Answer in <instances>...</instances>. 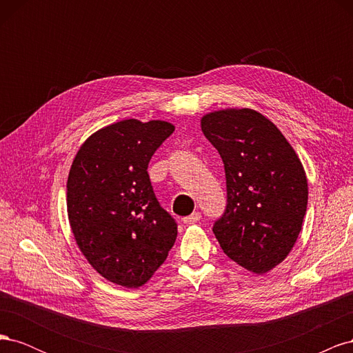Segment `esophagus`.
I'll use <instances>...</instances> for the list:
<instances>
[{
	"label": "esophagus",
	"mask_w": 353,
	"mask_h": 353,
	"mask_svg": "<svg viewBox=\"0 0 353 353\" xmlns=\"http://www.w3.org/2000/svg\"><path fill=\"white\" fill-rule=\"evenodd\" d=\"M200 218H201V215L199 212H194V213H191L190 216H185L184 219H183V222L184 223H187V225H191V223H196V222H199L200 221Z\"/></svg>",
	"instance_id": "1"
}]
</instances>
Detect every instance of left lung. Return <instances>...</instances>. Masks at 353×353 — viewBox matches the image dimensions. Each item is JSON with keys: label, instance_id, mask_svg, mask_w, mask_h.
I'll use <instances>...</instances> for the list:
<instances>
[{"label": "left lung", "instance_id": "1", "mask_svg": "<svg viewBox=\"0 0 353 353\" xmlns=\"http://www.w3.org/2000/svg\"><path fill=\"white\" fill-rule=\"evenodd\" d=\"M200 126L219 152L227 178V209L213 234L244 270L270 272L302 231L307 179L301 159L279 128L253 109L210 112Z\"/></svg>", "mask_w": 353, "mask_h": 353}]
</instances>
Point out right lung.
<instances>
[{
  "label": "right lung",
  "instance_id": "add662e5",
  "mask_svg": "<svg viewBox=\"0 0 353 353\" xmlns=\"http://www.w3.org/2000/svg\"><path fill=\"white\" fill-rule=\"evenodd\" d=\"M175 126L125 119L91 134L68 176V216L79 250L105 280L138 288L160 268L176 223L148 176L152 156Z\"/></svg>",
  "mask_w": 353,
  "mask_h": 353
}]
</instances>
